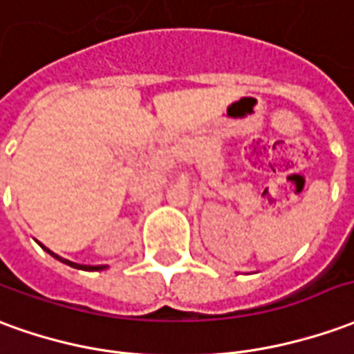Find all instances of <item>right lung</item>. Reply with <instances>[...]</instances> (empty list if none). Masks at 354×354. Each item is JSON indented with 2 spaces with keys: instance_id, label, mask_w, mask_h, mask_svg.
I'll use <instances>...</instances> for the list:
<instances>
[{
  "instance_id": "right-lung-1",
  "label": "right lung",
  "mask_w": 354,
  "mask_h": 354,
  "mask_svg": "<svg viewBox=\"0 0 354 354\" xmlns=\"http://www.w3.org/2000/svg\"><path fill=\"white\" fill-rule=\"evenodd\" d=\"M41 247H44V245H41ZM44 249H46V247H44ZM46 251H48L49 254H53V257H55V259H59V261H61V263H65V264H68V266H73V268H80V270H103V268H107V266H103V264H101V266H84V264L71 263V261H66V259H61V257H59V254L51 253V251H49V249H46Z\"/></svg>"
}]
</instances>
